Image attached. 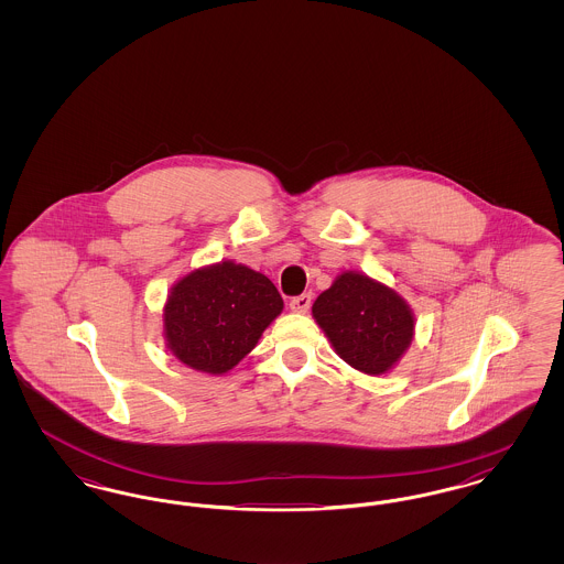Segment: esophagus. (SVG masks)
<instances>
[{"mask_svg": "<svg viewBox=\"0 0 564 564\" xmlns=\"http://www.w3.org/2000/svg\"><path fill=\"white\" fill-rule=\"evenodd\" d=\"M311 300H313L311 294L295 295V297H292V302H290V308H292L294 313H308Z\"/></svg>", "mask_w": 564, "mask_h": 564, "instance_id": "esophagus-1", "label": "esophagus"}]
</instances>
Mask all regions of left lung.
Here are the masks:
<instances>
[{"mask_svg": "<svg viewBox=\"0 0 564 564\" xmlns=\"http://www.w3.org/2000/svg\"><path fill=\"white\" fill-rule=\"evenodd\" d=\"M336 352L359 372L384 375L414 336V317L402 295L359 272H343L313 304Z\"/></svg>", "mask_w": 564, "mask_h": 564, "instance_id": "obj_1", "label": "left lung"}]
</instances>
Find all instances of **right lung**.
Returning a JSON list of instances; mask_svg holds the SVG:
<instances>
[{"instance_id":"1","label":"right lung","mask_w":564,"mask_h":564,"mask_svg":"<svg viewBox=\"0 0 564 564\" xmlns=\"http://www.w3.org/2000/svg\"><path fill=\"white\" fill-rule=\"evenodd\" d=\"M283 311L269 276L235 262L194 270L164 304V338L192 370L226 375Z\"/></svg>"}]
</instances>
